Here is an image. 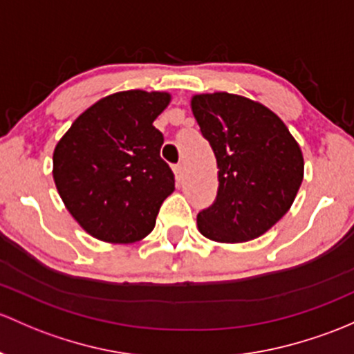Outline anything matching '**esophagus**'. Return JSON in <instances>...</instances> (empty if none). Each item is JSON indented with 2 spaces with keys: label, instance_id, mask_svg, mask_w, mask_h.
<instances>
[{
  "label": "esophagus",
  "instance_id": "34e87169",
  "mask_svg": "<svg viewBox=\"0 0 354 354\" xmlns=\"http://www.w3.org/2000/svg\"><path fill=\"white\" fill-rule=\"evenodd\" d=\"M173 173H174V178H176V183L180 185L181 180H183V166L176 165L173 167Z\"/></svg>",
  "mask_w": 354,
  "mask_h": 354
}]
</instances>
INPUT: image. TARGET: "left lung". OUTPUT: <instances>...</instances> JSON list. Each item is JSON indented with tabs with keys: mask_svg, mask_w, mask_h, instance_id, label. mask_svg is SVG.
<instances>
[{
	"mask_svg": "<svg viewBox=\"0 0 354 354\" xmlns=\"http://www.w3.org/2000/svg\"><path fill=\"white\" fill-rule=\"evenodd\" d=\"M192 111L217 159L214 205L200 212L202 236L222 244L252 241L290 210L304 180V156L280 117L225 91L192 96Z\"/></svg>",
	"mask_w": 354,
	"mask_h": 354,
	"instance_id": "left-lung-1",
	"label": "left lung"
}]
</instances>
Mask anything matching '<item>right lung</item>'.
<instances>
[{
    "label": "right lung",
    "mask_w": 354,
    "mask_h": 354,
    "mask_svg": "<svg viewBox=\"0 0 354 354\" xmlns=\"http://www.w3.org/2000/svg\"><path fill=\"white\" fill-rule=\"evenodd\" d=\"M171 93L129 89L93 103L55 144L52 176L69 214L95 239L142 241L156 225L174 178L152 122Z\"/></svg>",
    "instance_id": "right-lung-1"
}]
</instances>
